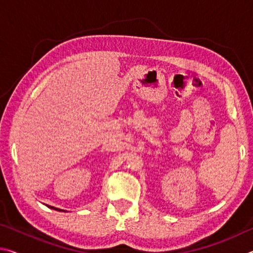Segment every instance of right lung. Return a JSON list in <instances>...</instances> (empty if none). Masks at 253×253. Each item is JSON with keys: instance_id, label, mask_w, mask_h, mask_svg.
I'll return each instance as SVG.
<instances>
[{"instance_id": "1", "label": "right lung", "mask_w": 253, "mask_h": 253, "mask_svg": "<svg viewBox=\"0 0 253 253\" xmlns=\"http://www.w3.org/2000/svg\"><path fill=\"white\" fill-rule=\"evenodd\" d=\"M46 207H48V208H50V209H52V210H55V211H60V212H66V211H63V210H60V209H58V208L51 207V205H46Z\"/></svg>"}]
</instances>
